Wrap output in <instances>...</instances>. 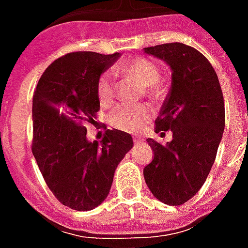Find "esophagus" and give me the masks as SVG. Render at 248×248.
Here are the masks:
<instances>
[{
  "mask_svg": "<svg viewBox=\"0 0 248 248\" xmlns=\"http://www.w3.org/2000/svg\"><path fill=\"white\" fill-rule=\"evenodd\" d=\"M133 142H134L135 145H140V143H143V142H145V140H142V138H138V137H135L134 140H133Z\"/></svg>",
  "mask_w": 248,
  "mask_h": 248,
  "instance_id": "34e87169",
  "label": "esophagus"
}]
</instances>
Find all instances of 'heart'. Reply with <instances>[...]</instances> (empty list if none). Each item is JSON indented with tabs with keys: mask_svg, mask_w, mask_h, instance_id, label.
<instances>
[{
	"mask_svg": "<svg viewBox=\"0 0 248 248\" xmlns=\"http://www.w3.org/2000/svg\"><path fill=\"white\" fill-rule=\"evenodd\" d=\"M119 74L131 78L143 86V94L154 102H162L169 94V86L161 78L159 67L145 57H134L117 66ZM115 87L110 73L105 71L98 77L97 98L102 106H108L114 101ZM151 118L150 108L146 105L129 106L119 105L108 115V122L115 129L134 133L143 129Z\"/></svg>",
	"mask_w": 248,
	"mask_h": 248,
	"instance_id": "b5f03b06",
	"label": "heart"
}]
</instances>
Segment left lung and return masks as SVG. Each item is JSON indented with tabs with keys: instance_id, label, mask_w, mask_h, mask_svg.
I'll use <instances>...</instances> for the list:
<instances>
[{
	"instance_id": "8db88e82",
	"label": "left lung",
	"mask_w": 248,
	"mask_h": 248,
	"mask_svg": "<svg viewBox=\"0 0 248 248\" xmlns=\"http://www.w3.org/2000/svg\"><path fill=\"white\" fill-rule=\"evenodd\" d=\"M171 67L170 94L155 119V133L171 131L166 146L147 138L154 158L143 169L146 185L165 204L190 201L206 182L224 130L218 76L201 51L181 42L145 47Z\"/></svg>"
}]
</instances>
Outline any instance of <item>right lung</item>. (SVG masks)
Here are the masks:
<instances>
[{
  "label": "right lung",
  "mask_w": 248,
  "mask_h": 248,
  "mask_svg": "<svg viewBox=\"0 0 248 248\" xmlns=\"http://www.w3.org/2000/svg\"><path fill=\"white\" fill-rule=\"evenodd\" d=\"M119 57L74 51L53 62L33 95L31 151L54 197L67 207L89 211L108 197L114 172L133 138L106 130L101 145L86 140V124L99 110L98 77Z\"/></svg>",
  "instance_id": "right-lung-1"
}]
</instances>
